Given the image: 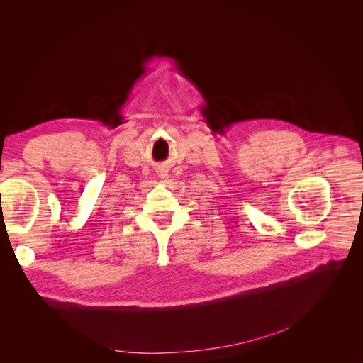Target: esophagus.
<instances>
[{
	"instance_id": "1",
	"label": "esophagus",
	"mask_w": 363,
	"mask_h": 363,
	"mask_svg": "<svg viewBox=\"0 0 363 363\" xmlns=\"http://www.w3.org/2000/svg\"><path fill=\"white\" fill-rule=\"evenodd\" d=\"M159 177H162V178H164V177H166V174H160V175H159Z\"/></svg>"
}]
</instances>
